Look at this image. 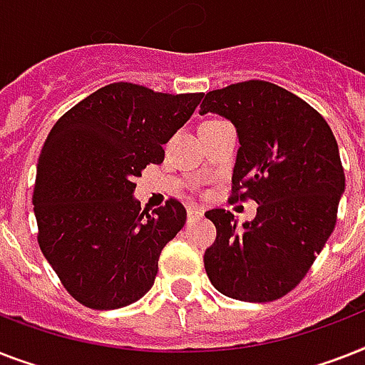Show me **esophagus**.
<instances>
[{
    "label": "esophagus",
    "instance_id": "esophagus-1",
    "mask_svg": "<svg viewBox=\"0 0 365 365\" xmlns=\"http://www.w3.org/2000/svg\"><path fill=\"white\" fill-rule=\"evenodd\" d=\"M203 212L200 211V209H196V207H188V218H196V217H201Z\"/></svg>",
    "mask_w": 365,
    "mask_h": 365
}]
</instances>
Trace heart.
I'll return each mask as SVG.
<instances>
[{"label":"heart","mask_w":365,"mask_h":365,"mask_svg":"<svg viewBox=\"0 0 365 365\" xmlns=\"http://www.w3.org/2000/svg\"><path fill=\"white\" fill-rule=\"evenodd\" d=\"M211 120H215V118H211ZM211 120H205V122H211ZM205 122H203V124H205Z\"/></svg>","instance_id":"obj_1"}]
</instances>
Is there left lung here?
<instances>
[{"instance_id": "obj_1", "label": "left lung", "mask_w": 365, "mask_h": 365, "mask_svg": "<svg viewBox=\"0 0 365 365\" xmlns=\"http://www.w3.org/2000/svg\"><path fill=\"white\" fill-rule=\"evenodd\" d=\"M200 113H217L237 130L230 201L255 200L252 222L237 228L211 209L217 239L203 262L212 287L241 302H273L307 275L337 222L345 171L328 122L307 101L267 81L207 92Z\"/></svg>"}]
</instances>
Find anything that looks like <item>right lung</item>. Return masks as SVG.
<instances>
[{"instance_id":"obj_1","label":"right lung","mask_w":365,"mask_h":365,"mask_svg":"<svg viewBox=\"0 0 365 365\" xmlns=\"http://www.w3.org/2000/svg\"><path fill=\"white\" fill-rule=\"evenodd\" d=\"M201 96L113 83L52 126L35 177L37 243L84 307H126L153 288L160 252L185 226L186 209L171 197L153 215L141 211L133 179L164 162L162 145Z\"/></svg>"}]
</instances>
